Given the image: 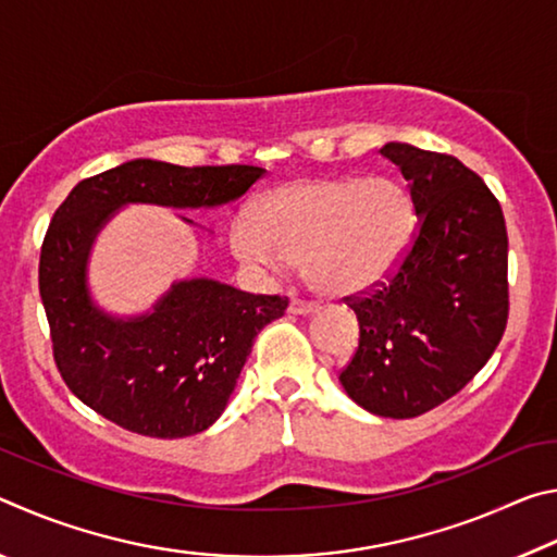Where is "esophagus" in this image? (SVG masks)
<instances>
[{
	"label": "esophagus",
	"mask_w": 557,
	"mask_h": 557,
	"mask_svg": "<svg viewBox=\"0 0 557 557\" xmlns=\"http://www.w3.org/2000/svg\"><path fill=\"white\" fill-rule=\"evenodd\" d=\"M317 305L314 301H305V299H292L287 312L289 314H299V317H307V314H314L317 312Z\"/></svg>",
	"instance_id": "34e87169"
}]
</instances>
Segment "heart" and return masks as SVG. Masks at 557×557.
Masks as SVG:
<instances>
[{"mask_svg": "<svg viewBox=\"0 0 557 557\" xmlns=\"http://www.w3.org/2000/svg\"><path fill=\"white\" fill-rule=\"evenodd\" d=\"M412 206L391 178H301L272 188L258 213L231 225V248L260 272L301 262L322 295L363 292L398 265L410 238Z\"/></svg>", "mask_w": 557, "mask_h": 557, "instance_id": "b5f03b06", "label": "heart"}]
</instances>
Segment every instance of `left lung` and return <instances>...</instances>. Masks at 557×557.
Segmentation results:
<instances>
[{
    "mask_svg": "<svg viewBox=\"0 0 557 557\" xmlns=\"http://www.w3.org/2000/svg\"><path fill=\"white\" fill-rule=\"evenodd\" d=\"M418 215L410 248L369 295L346 297L358 346L338 381L381 418L405 420L457 395L502 342L508 235L502 203L451 154L388 143Z\"/></svg>",
    "mask_w": 557,
    "mask_h": 557,
    "instance_id": "left-lung-1",
    "label": "left lung"
}]
</instances>
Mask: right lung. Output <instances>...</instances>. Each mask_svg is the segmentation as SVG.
I'll use <instances>...</instances> for the list:
<instances>
[{"label":"right lung","instance_id":"right-lung-1","mask_svg":"<svg viewBox=\"0 0 557 557\" xmlns=\"http://www.w3.org/2000/svg\"><path fill=\"white\" fill-rule=\"evenodd\" d=\"M262 174L248 164L132 159L83 178L55 209L41 245L39 292L53 361L75 398L120 428L159 440L199 435L221 418L252 342L285 314L287 297L196 277L174 282L152 312L120 319L90 299L86 265L92 240L122 206L213 209Z\"/></svg>","mask_w":557,"mask_h":557}]
</instances>
